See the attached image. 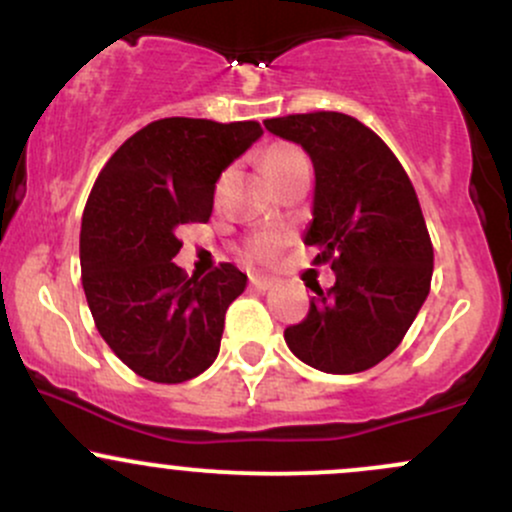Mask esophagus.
I'll return each mask as SVG.
<instances>
[{"label":"esophagus","instance_id":"esophagus-1","mask_svg":"<svg viewBox=\"0 0 512 512\" xmlns=\"http://www.w3.org/2000/svg\"><path fill=\"white\" fill-rule=\"evenodd\" d=\"M250 286L255 291H272L276 286V279H272V276H250Z\"/></svg>","mask_w":512,"mask_h":512}]
</instances>
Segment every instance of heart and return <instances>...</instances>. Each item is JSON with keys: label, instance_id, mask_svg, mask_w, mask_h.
I'll return each instance as SVG.
<instances>
[{"label": "heart", "instance_id": "obj_1", "mask_svg": "<svg viewBox=\"0 0 512 512\" xmlns=\"http://www.w3.org/2000/svg\"><path fill=\"white\" fill-rule=\"evenodd\" d=\"M260 161H262L264 173H267L272 180H276L284 173H289L293 166H298V163H305V156L291 144H269L267 149L262 151ZM279 243L281 240L276 238L274 233H260V236L252 238L250 252L255 257H269L274 255L276 248H279Z\"/></svg>", "mask_w": 512, "mask_h": 512}]
</instances>
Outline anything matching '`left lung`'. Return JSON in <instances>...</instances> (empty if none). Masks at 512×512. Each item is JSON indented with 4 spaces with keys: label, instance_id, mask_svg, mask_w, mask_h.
I'll return each instance as SVG.
<instances>
[{
    "label": "left lung",
    "instance_id": "8db88e82",
    "mask_svg": "<svg viewBox=\"0 0 512 512\" xmlns=\"http://www.w3.org/2000/svg\"><path fill=\"white\" fill-rule=\"evenodd\" d=\"M264 127L313 161L303 243L337 274L330 291H315L308 317L286 327V344L322 373L373 368L397 349L431 291L433 245L414 185L390 146L351 115L320 110Z\"/></svg>",
    "mask_w": 512,
    "mask_h": 512
}]
</instances>
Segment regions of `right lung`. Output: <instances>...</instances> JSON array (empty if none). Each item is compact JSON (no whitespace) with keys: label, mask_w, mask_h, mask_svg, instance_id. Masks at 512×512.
<instances>
[{"label":"right lung","mask_w":512,"mask_h":512,"mask_svg":"<svg viewBox=\"0 0 512 512\" xmlns=\"http://www.w3.org/2000/svg\"><path fill=\"white\" fill-rule=\"evenodd\" d=\"M262 137L260 122L166 117L110 156L81 219V284L93 322L125 366L185 383L219 356L226 310L248 276L223 262L187 276L182 223H207L221 173Z\"/></svg>","instance_id":"obj_1"}]
</instances>
